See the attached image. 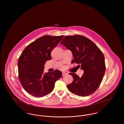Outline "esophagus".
I'll return each instance as SVG.
<instances>
[{"label":"esophagus","mask_w":124,"mask_h":124,"mask_svg":"<svg viewBox=\"0 0 124 124\" xmlns=\"http://www.w3.org/2000/svg\"><path fill=\"white\" fill-rule=\"evenodd\" d=\"M62 75V76H64L67 75V73H66V72H63Z\"/></svg>","instance_id":"34e87169"}]
</instances>
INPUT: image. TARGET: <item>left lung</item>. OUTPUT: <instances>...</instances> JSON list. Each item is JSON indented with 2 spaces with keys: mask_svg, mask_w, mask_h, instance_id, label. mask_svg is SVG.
<instances>
[{
  "mask_svg": "<svg viewBox=\"0 0 124 124\" xmlns=\"http://www.w3.org/2000/svg\"><path fill=\"white\" fill-rule=\"evenodd\" d=\"M61 44L71 52L73 57L72 63L79 64L78 68L81 67L84 71L81 77L74 73H69L73 80L67 88L80 96L92 94L99 87L105 73L103 53L92 40L83 36H66Z\"/></svg>",
  "mask_w": 124,
  "mask_h": 124,
  "instance_id": "left-lung-1",
  "label": "left lung"
}]
</instances>
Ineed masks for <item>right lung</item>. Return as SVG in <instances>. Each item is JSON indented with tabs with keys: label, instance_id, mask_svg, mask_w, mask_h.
Listing matches in <instances>:
<instances>
[{
	"label": "right lung",
	"instance_id": "right-lung-1",
	"mask_svg": "<svg viewBox=\"0 0 124 124\" xmlns=\"http://www.w3.org/2000/svg\"><path fill=\"white\" fill-rule=\"evenodd\" d=\"M63 36L45 35L30 44L18 60V78L24 90L31 95L41 97L50 93L56 81L62 76L61 71L43 73L46 61L51 60V53Z\"/></svg>",
	"mask_w": 124,
	"mask_h": 124
}]
</instances>
